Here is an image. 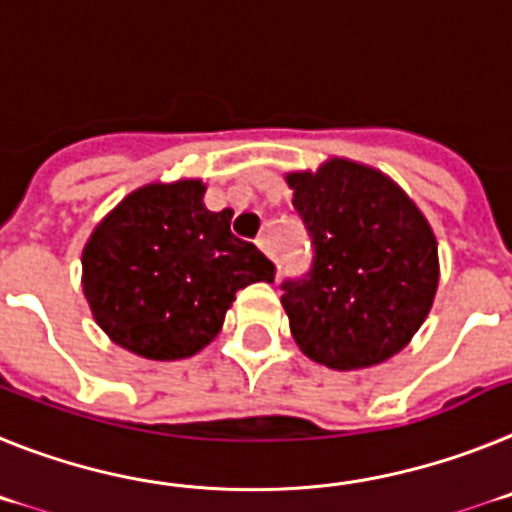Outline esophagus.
Here are the masks:
<instances>
[{"mask_svg":"<svg viewBox=\"0 0 512 512\" xmlns=\"http://www.w3.org/2000/svg\"><path fill=\"white\" fill-rule=\"evenodd\" d=\"M255 244L260 247L262 252H265V255H270V234H265V231H262L260 237L255 239Z\"/></svg>","mask_w":512,"mask_h":512,"instance_id":"esophagus-1","label":"esophagus"}]
</instances>
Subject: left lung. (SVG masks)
I'll list each match as a JSON object with an SVG mask.
<instances>
[{
  "label": "left lung",
  "instance_id": "8db88e82",
  "mask_svg": "<svg viewBox=\"0 0 512 512\" xmlns=\"http://www.w3.org/2000/svg\"><path fill=\"white\" fill-rule=\"evenodd\" d=\"M286 182L314 247L309 273L281 286L293 340L335 371L389 361L410 345L438 291L428 219L389 175L353 159L288 172Z\"/></svg>",
  "mask_w": 512,
  "mask_h": 512
}]
</instances>
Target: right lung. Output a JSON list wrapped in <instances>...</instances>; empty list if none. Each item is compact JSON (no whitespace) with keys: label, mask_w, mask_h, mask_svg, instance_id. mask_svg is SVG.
<instances>
[{"label":"right lung","mask_w":512,"mask_h":512,"mask_svg":"<svg viewBox=\"0 0 512 512\" xmlns=\"http://www.w3.org/2000/svg\"><path fill=\"white\" fill-rule=\"evenodd\" d=\"M203 180L149 182L95 226L82 288L100 330L146 361H180L224 327L237 291L273 283L275 268L231 234L229 208L208 211Z\"/></svg>","instance_id":"right-lung-1"}]
</instances>
